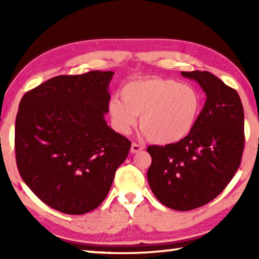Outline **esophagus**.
<instances>
[{"label":"esophagus","mask_w":259,"mask_h":259,"mask_svg":"<svg viewBox=\"0 0 259 259\" xmlns=\"http://www.w3.org/2000/svg\"><path fill=\"white\" fill-rule=\"evenodd\" d=\"M144 148V146H142V145H139V144H136V143H133L131 144V153H138V152H140Z\"/></svg>","instance_id":"1"}]
</instances>
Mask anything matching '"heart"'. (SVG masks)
<instances>
[{"instance_id": "obj_1", "label": "heart", "mask_w": 259, "mask_h": 259, "mask_svg": "<svg viewBox=\"0 0 259 259\" xmlns=\"http://www.w3.org/2000/svg\"><path fill=\"white\" fill-rule=\"evenodd\" d=\"M122 98L112 97L107 108L117 133L128 135L137 123L152 142L177 143L194 128L201 109L200 94L171 78L146 77L125 83Z\"/></svg>"}]
</instances>
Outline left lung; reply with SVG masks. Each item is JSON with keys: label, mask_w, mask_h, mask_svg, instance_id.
Returning <instances> with one entry per match:
<instances>
[{"label": "left lung", "mask_w": 259, "mask_h": 259, "mask_svg": "<svg viewBox=\"0 0 259 259\" xmlns=\"http://www.w3.org/2000/svg\"><path fill=\"white\" fill-rule=\"evenodd\" d=\"M198 82L205 103L194 128L178 143L147 147V179L165 207L187 211L221 194L239 169L244 147V113L238 93L209 72H182Z\"/></svg>", "instance_id": "left-lung-1"}]
</instances>
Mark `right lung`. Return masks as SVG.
Instances as JSON below:
<instances>
[{
	"label": "right lung",
	"instance_id": "right-lung-1",
	"mask_svg": "<svg viewBox=\"0 0 259 259\" xmlns=\"http://www.w3.org/2000/svg\"><path fill=\"white\" fill-rule=\"evenodd\" d=\"M113 72L59 75L24 95L16 117L23 181L49 207L82 214L108 194L131 143L107 125Z\"/></svg>",
	"mask_w": 259,
	"mask_h": 259
}]
</instances>
